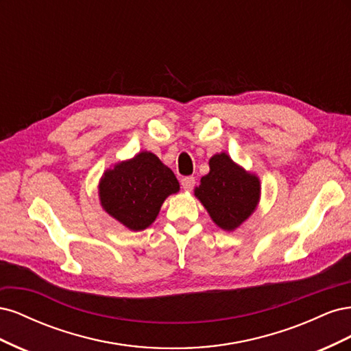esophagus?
Wrapping results in <instances>:
<instances>
[{
    "label": "esophagus",
    "instance_id": "obj_1",
    "mask_svg": "<svg viewBox=\"0 0 351 351\" xmlns=\"http://www.w3.org/2000/svg\"><path fill=\"white\" fill-rule=\"evenodd\" d=\"M195 177H183L182 178V186H183V189L184 190H187V192H190V190H192L193 187H195Z\"/></svg>",
    "mask_w": 351,
    "mask_h": 351
}]
</instances>
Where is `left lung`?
Masks as SVG:
<instances>
[{
	"label": "left lung",
	"mask_w": 351,
	"mask_h": 351,
	"mask_svg": "<svg viewBox=\"0 0 351 351\" xmlns=\"http://www.w3.org/2000/svg\"><path fill=\"white\" fill-rule=\"evenodd\" d=\"M209 168V174L202 177L195 195L218 227L232 231L256 208L259 180L232 162L227 154L212 156Z\"/></svg>",
	"instance_id": "8db88e82"
}]
</instances>
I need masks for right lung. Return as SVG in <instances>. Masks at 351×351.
Returning a JSON list of instances; mask_svg holds the SVG:
<instances>
[{"mask_svg": "<svg viewBox=\"0 0 351 351\" xmlns=\"http://www.w3.org/2000/svg\"><path fill=\"white\" fill-rule=\"evenodd\" d=\"M174 173L151 152L137 154L104 174L99 196L104 209L133 231L149 227L162 202L177 193Z\"/></svg>", "mask_w": 351, "mask_h": 351, "instance_id": "obj_1", "label": "right lung"}]
</instances>
